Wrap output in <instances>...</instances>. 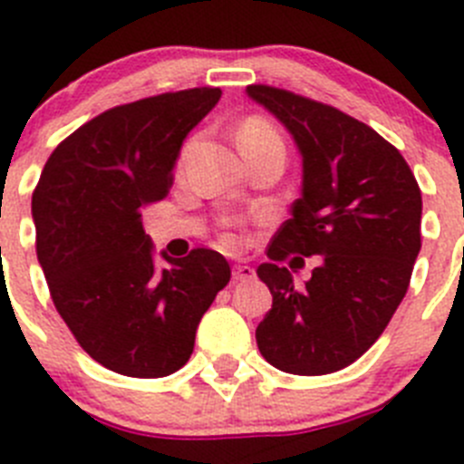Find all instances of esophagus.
<instances>
[{"instance_id": "esophagus-1", "label": "esophagus", "mask_w": 464, "mask_h": 464, "mask_svg": "<svg viewBox=\"0 0 464 464\" xmlns=\"http://www.w3.org/2000/svg\"><path fill=\"white\" fill-rule=\"evenodd\" d=\"M254 268L252 266H247V263H236L233 266V279H240V282H245V279H252L254 277Z\"/></svg>"}]
</instances>
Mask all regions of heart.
Instances as JSON below:
<instances>
[{"label": "heart", "instance_id": "heart-1", "mask_svg": "<svg viewBox=\"0 0 464 464\" xmlns=\"http://www.w3.org/2000/svg\"><path fill=\"white\" fill-rule=\"evenodd\" d=\"M240 139H279L277 131L263 120H249L240 131Z\"/></svg>", "mask_w": 464, "mask_h": 464}]
</instances>
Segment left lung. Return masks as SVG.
I'll use <instances>...</instances> for the list:
<instances>
[{"instance_id": "left-lung-1", "label": "left lung", "mask_w": 464, "mask_h": 464, "mask_svg": "<svg viewBox=\"0 0 464 464\" xmlns=\"http://www.w3.org/2000/svg\"><path fill=\"white\" fill-rule=\"evenodd\" d=\"M245 92L303 157L300 198L256 270L273 294L258 352L282 372H337L379 340L407 294L420 252V189L402 154L367 124L277 87ZM289 253L322 256L304 287L278 266Z\"/></svg>"}]
</instances>
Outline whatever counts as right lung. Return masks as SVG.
Instances as JSON below:
<instances>
[{
  "instance_id": "obj_1",
  "label": "right lung",
  "mask_w": 464,
  "mask_h": 464,
  "mask_svg": "<svg viewBox=\"0 0 464 464\" xmlns=\"http://www.w3.org/2000/svg\"><path fill=\"white\" fill-rule=\"evenodd\" d=\"M219 99V87H194L102 112L57 145L32 194L53 303L78 344L112 372H178L231 279L227 258L206 247L185 258L161 252L166 266L157 268L143 231V208L166 198L182 143Z\"/></svg>"
}]
</instances>
